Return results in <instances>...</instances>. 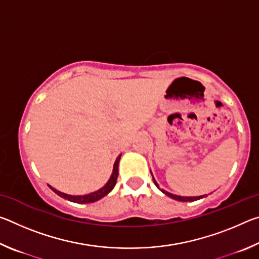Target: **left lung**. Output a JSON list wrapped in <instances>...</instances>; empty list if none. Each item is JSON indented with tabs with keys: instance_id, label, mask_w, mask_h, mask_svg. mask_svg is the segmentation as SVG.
<instances>
[{
	"instance_id": "obj_1",
	"label": "left lung",
	"mask_w": 259,
	"mask_h": 259,
	"mask_svg": "<svg viewBox=\"0 0 259 259\" xmlns=\"http://www.w3.org/2000/svg\"><path fill=\"white\" fill-rule=\"evenodd\" d=\"M151 174H152V172H151ZM152 177H153V175H152ZM153 182H154L156 187L159 188V190H161L162 193H164V194L168 195L169 198H171V199H174V200H177V201H182V202H192V201L200 200V199L204 198V196H207V194H205V195H201V196H179V195H175V194H171V193H169V192H166V191H164V190H162V188H160V187H159V184L156 183L154 177H153Z\"/></svg>"
}]
</instances>
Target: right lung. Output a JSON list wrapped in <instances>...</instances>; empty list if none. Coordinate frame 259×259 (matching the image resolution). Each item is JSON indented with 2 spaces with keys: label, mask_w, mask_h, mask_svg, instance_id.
<instances>
[{
  "label": "right lung",
  "mask_w": 259,
  "mask_h": 259,
  "mask_svg": "<svg viewBox=\"0 0 259 259\" xmlns=\"http://www.w3.org/2000/svg\"><path fill=\"white\" fill-rule=\"evenodd\" d=\"M120 159H121V154L117 156L115 163H114V166H113L112 176H111V178L108 179V182L105 184V186H103L98 191L90 193V194H85V195H69V194H66V193L57 191L56 188H54V187L50 186V185H49V187L56 193V194H58L60 198L66 199L68 201H71V202H75V203H91V202H96V201H98V200H100L102 198H104L105 195H107L108 193L113 190L114 186H115L116 179H117V175H119V162H120Z\"/></svg>",
  "instance_id": "add662e5"
}]
</instances>
